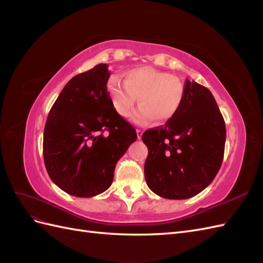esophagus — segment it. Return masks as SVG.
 <instances>
[{
  "mask_svg": "<svg viewBox=\"0 0 263 263\" xmlns=\"http://www.w3.org/2000/svg\"><path fill=\"white\" fill-rule=\"evenodd\" d=\"M136 133H137V138H138V139H141V136H142V130H141V129H137V130H136Z\"/></svg>",
  "mask_w": 263,
  "mask_h": 263,
  "instance_id": "esophagus-1",
  "label": "esophagus"
}]
</instances>
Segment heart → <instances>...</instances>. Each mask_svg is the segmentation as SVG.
<instances>
[{
	"label": "heart",
	"instance_id": "1",
	"mask_svg": "<svg viewBox=\"0 0 263 263\" xmlns=\"http://www.w3.org/2000/svg\"><path fill=\"white\" fill-rule=\"evenodd\" d=\"M107 91L114 109L123 117L129 116L138 103L134 121L146 124L164 123L179 112L185 97L184 84L179 78L151 67H138L127 71L124 82L112 77Z\"/></svg>",
	"mask_w": 263,
	"mask_h": 263
}]
</instances>
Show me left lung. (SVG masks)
Returning <instances> with one entry per match:
<instances>
[{"label": "left lung", "mask_w": 263, "mask_h": 263, "mask_svg": "<svg viewBox=\"0 0 263 263\" xmlns=\"http://www.w3.org/2000/svg\"><path fill=\"white\" fill-rule=\"evenodd\" d=\"M185 97L177 115L142 134L148 148L147 185L169 200H185L208 187L224 158L225 121L211 91L185 80Z\"/></svg>", "instance_id": "1"}]
</instances>
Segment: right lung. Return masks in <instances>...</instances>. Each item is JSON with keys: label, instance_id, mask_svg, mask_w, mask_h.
<instances>
[{"label": "right lung", "instance_id": "1", "mask_svg": "<svg viewBox=\"0 0 263 263\" xmlns=\"http://www.w3.org/2000/svg\"><path fill=\"white\" fill-rule=\"evenodd\" d=\"M106 63L73 77L53 103L44 130L47 172L55 185L78 197H92L113 182L117 161L137 139L118 115L107 92Z\"/></svg>", "mask_w": 263, "mask_h": 263}]
</instances>
